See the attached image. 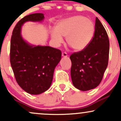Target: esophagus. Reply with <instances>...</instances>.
Wrapping results in <instances>:
<instances>
[{"label":"esophagus","mask_w":121,"mask_h":121,"mask_svg":"<svg viewBox=\"0 0 121 121\" xmlns=\"http://www.w3.org/2000/svg\"><path fill=\"white\" fill-rule=\"evenodd\" d=\"M62 56L63 57H67V56H68L67 53H66V52H62Z\"/></svg>","instance_id":"34e87169"}]
</instances>
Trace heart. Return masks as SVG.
<instances>
[{
  "instance_id": "obj_1",
  "label": "heart",
  "mask_w": 121,
  "mask_h": 121,
  "mask_svg": "<svg viewBox=\"0 0 121 121\" xmlns=\"http://www.w3.org/2000/svg\"><path fill=\"white\" fill-rule=\"evenodd\" d=\"M95 27L92 21L82 16H74L60 20L51 37L56 44L66 37V44L75 51H83L89 45L94 35Z\"/></svg>"
}]
</instances>
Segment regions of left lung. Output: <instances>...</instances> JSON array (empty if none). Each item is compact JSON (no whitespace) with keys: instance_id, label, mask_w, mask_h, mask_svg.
I'll use <instances>...</instances> for the list:
<instances>
[{"instance_id":"obj_1","label":"left lung","mask_w":121,"mask_h":121,"mask_svg":"<svg viewBox=\"0 0 121 121\" xmlns=\"http://www.w3.org/2000/svg\"><path fill=\"white\" fill-rule=\"evenodd\" d=\"M109 55V37L103 25L96 17L94 35L89 45L70 56V74L74 87L87 91L98 86L108 66Z\"/></svg>"}]
</instances>
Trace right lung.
<instances>
[{
  "mask_svg": "<svg viewBox=\"0 0 121 121\" xmlns=\"http://www.w3.org/2000/svg\"><path fill=\"white\" fill-rule=\"evenodd\" d=\"M43 13L25 16L16 24L11 39L10 62L16 82L28 93L40 94L51 86L53 73L61 59L60 50L49 46L30 45L21 35L27 22H41Z\"/></svg>",
  "mask_w": 121,
  "mask_h": 121,
  "instance_id": "1",
  "label": "right lung"
}]
</instances>
